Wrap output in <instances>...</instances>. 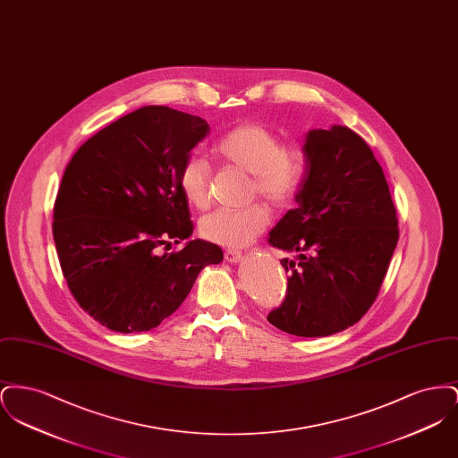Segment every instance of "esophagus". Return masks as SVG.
I'll return each instance as SVG.
<instances>
[{
    "mask_svg": "<svg viewBox=\"0 0 458 458\" xmlns=\"http://www.w3.org/2000/svg\"><path fill=\"white\" fill-rule=\"evenodd\" d=\"M225 261L230 262V264H235V262L242 261V254L239 250H226L225 252Z\"/></svg>",
    "mask_w": 458,
    "mask_h": 458,
    "instance_id": "34e87169",
    "label": "esophagus"
}]
</instances>
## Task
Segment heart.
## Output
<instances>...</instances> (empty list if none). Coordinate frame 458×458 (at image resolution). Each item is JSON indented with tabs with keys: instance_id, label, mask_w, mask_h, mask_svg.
I'll return each instance as SVG.
<instances>
[{
	"instance_id": "heart-1",
	"label": "heart",
	"mask_w": 458,
	"mask_h": 458,
	"mask_svg": "<svg viewBox=\"0 0 458 458\" xmlns=\"http://www.w3.org/2000/svg\"><path fill=\"white\" fill-rule=\"evenodd\" d=\"M213 156L243 174H250L249 196L261 197L275 209H284L297 197L307 174V154L299 144H284L276 131L259 123H242L223 133ZM209 163L189 157L178 174L185 202L196 209L209 204ZM269 221L261 204L243 209H216L199 223L200 235L223 247H243L256 239Z\"/></svg>"
}]
</instances>
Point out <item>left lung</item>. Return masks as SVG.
Here are the masks:
<instances>
[{"label": "left lung", "mask_w": 458, "mask_h": 458, "mask_svg": "<svg viewBox=\"0 0 458 458\" xmlns=\"http://www.w3.org/2000/svg\"><path fill=\"white\" fill-rule=\"evenodd\" d=\"M307 174L267 243L286 252L284 304L267 321L318 338L353 327L376 301L398 242V219L383 168L349 127L305 133Z\"/></svg>", "instance_id": "8db88e82"}]
</instances>
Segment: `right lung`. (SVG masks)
Listing matches in <instances>:
<instances>
[{
	"label": "right lung",
	"instance_id": "right-lung-1",
	"mask_svg": "<svg viewBox=\"0 0 458 458\" xmlns=\"http://www.w3.org/2000/svg\"><path fill=\"white\" fill-rule=\"evenodd\" d=\"M209 133L200 116L135 109L73 154L55 202L53 237L70 292L98 323L149 331L187 299L199 273L223 261L194 232L178 174Z\"/></svg>",
	"mask_w": 458,
	"mask_h": 458
}]
</instances>
